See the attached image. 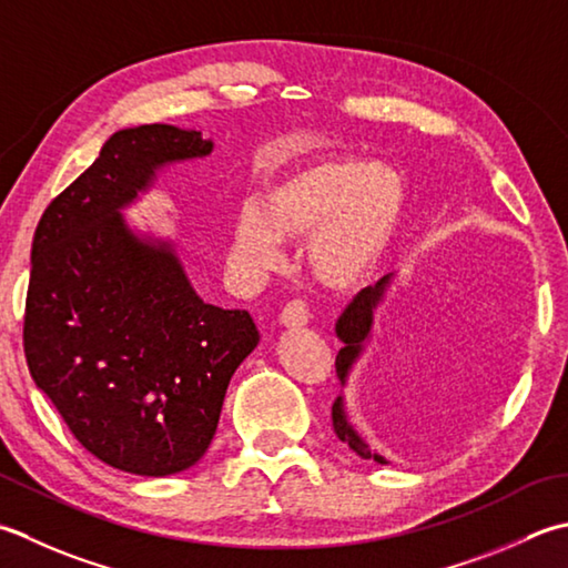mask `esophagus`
Wrapping results in <instances>:
<instances>
[{"label": "esophagus", "mask_w": 568, "mask_h": 568, "mask_svg": "<svg viewBox=\"0 0 568 568\" xmlns=\"http://www.w3.org/2000/svg\"><path fill=\"white\" fill-rule=\"evenodd\" d=\"M310 320V310L303 297H295L281 310V325L285 327H303Z\"/></svg>", "instance_id": "esophagus-1"}]
</instances>
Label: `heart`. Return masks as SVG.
<instances>
[{"mask_svg":"<svg viewBox=\"0 0 568 568\" xmlns=\"http://www.w3.org/2000/svg\"><path fill=\"white\" fill-rule=\"evenodd\" d=\"M406 209L402 174L362 158H325L268 184L231 229V265L261 277L283 263V239L307 240L322 283L352 287L372 275Z\"/></svg>","mask_w":568,"mask_h":568,"instance_id":"1","label":"heart"}]
</instances>
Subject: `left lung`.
Masks as SVG:
<instances>
[{"instance_id":"left-lung-1","label":"left lung","mask_w":568,"mask_h":568,"mask_svg":"<svg viewBox=\"0 0 568 568\" xmlns=\"http://www.w3.org/2000/svg\"><path fill=\"white\" fill-rule=\"evenodd\" d=\"M392 277H382L379 283L372 285V287H364L362 293H357V297L352 300V303L344 307V313L339 315L337 320V337L344 342V347L339 349L337 359H335V369H337V376L344 382V376H347L352 362L357 359V354L362 349V342L369 337L372 332V320H374V307L379 300L384 297V291L386 285ZM332 426H335V433L337 438L347 443V446L359 453L362 458H374L376 463H386L382 455H376L369 450V446L354 433V428L347 424V416H344V408H342V398L337 396L335 404H332Z\"/></svg>"}]
</instances>
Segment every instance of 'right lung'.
I'll use <instances>...</instances> for the list:
<instances>
[{"label":"right lung","instance_id":"1","mask_svg":"<svg viewBox=\"0 0 568 568\" xmlns=\"http://www.w3.org/2000/svg\"><path fill=\"white\" fill-rule=\"evenodd\" d=\"M209 152L196 130H120L33 231L31 379L110 468L150 477L192 468L214 438L233 372L261 339L248 310L206 305L176 255L140 241L118 211L162 164Z\"/></svg>","mask_w":568,"mask_h":568}]
</instances>
